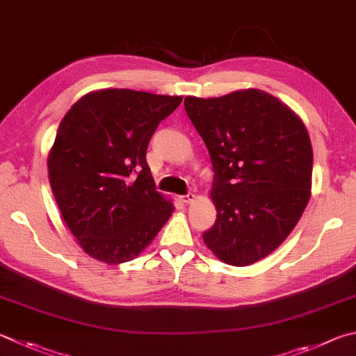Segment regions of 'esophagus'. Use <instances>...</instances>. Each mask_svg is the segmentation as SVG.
Listing matches in <instances>:
<instances>
[{"instance_id": "1", "label": "esophagus", "mask_w": 356, "mask_h": 356, "mask_svg": "<svg viewBox=\"0 0 356 356\" xmlns=\"http://www.w3.org/2000/svg\"><path fill=\"white\" fill-rule=\"evenodd\" d=\"M179 199L182 200L184 204H191L193 200L196 199V195H195V193H186V195H182V196H180Z\"/></svg>"}]
</instances>
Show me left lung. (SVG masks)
Instances as JSON below:
<instances>
[{
  "label": "left lung",
  "mask_w": 356,
  "mask_h": 356,
  "mask_svg": "<svg viewBox=\"0 0 356 356\" xmlns=\"http://www.w3.org/2000/svg\"><path fill=\"white\" fill-rule=\"evenodd\" d=\"M185 111L210 152L216 222L204 243L219 260L249 266L299 222L312 195L313 149L303 121L263 90L186 96Z\"/></svg>",
  "instance_id": "obj_1"
}]
</instances>
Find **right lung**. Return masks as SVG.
<instances>
[{
  "label": "right lung",
  "mask_w": 356,
  "mask_h": 356,
  "mask_svg": "<svg viewBox=\"0 0 356 356\" xmlns=\"http://www.w3.org/2000/svg\"><path fill=\"white\" fill-rule=\"evenodd\" d=\"M182 96L127 88L92 92L60 121L48 174L62 218L81 248L107 264L137 258L174 205L156 190L146 149Z\"/></svg>",
  "instance_id": "1"
}]
</instances>
